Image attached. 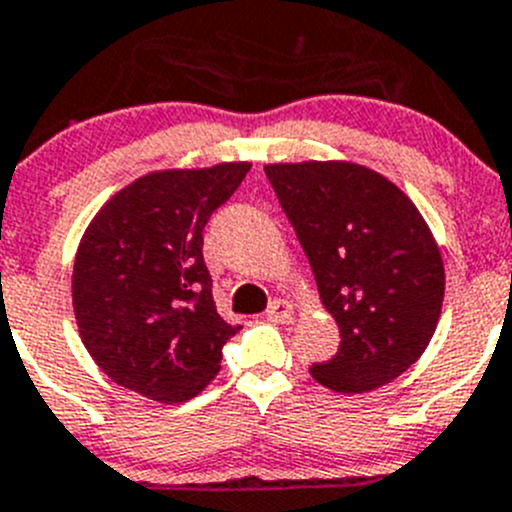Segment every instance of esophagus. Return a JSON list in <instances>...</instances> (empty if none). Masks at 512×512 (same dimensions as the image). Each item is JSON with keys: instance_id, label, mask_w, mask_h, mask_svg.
Segmentation results:
<instances>
[{"instance_id": "34e87169", "label": "esophagus", "mask_w": 512, "mask_h": 512, "mask_svg": "<svg viewBox=\"0 0 512 512\" xmlns=\"http://www.w3.org/2000/svg\"><path fill=\"white\" fill-rule=\"evenodd\" d=\"M293 303L290 300H272L267 308V321L272 323H288L293 318Z\"/></svg>"}]
</instances>
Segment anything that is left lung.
Wrapping results in <instances>:
<instances>
[{
    "instance_id": "1",
    "label": "left lung",
    "mask_w": 512,
    "mask_h": 512,
    "mask_svg": "<svg viewBox=\"0 0 512 512\" xmlns=\"http://www.w3.org/2000/svg\"><path fill=\"white\" fill-rule=\"evenodd\" d=\"M265 174L313 267L338 353L310 376L364 394L417 364L437 328L444 265L412 199L353 161L267 164Z\"/></svg>"
}]
</instances>
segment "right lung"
<instances>
[{
  "instance_id": "obj_1",
  "label": "right lung",
  "mask_w": 512,
  "mask_h": 512,
  "mask_svg": "<svg viewBox=\"0 0 512 512\" xmlns=\"http://www.w3.org/2000/svg\"><path fill=\"white\" fill-rule=\"evenodd\" d=\"M250 161L161 169L116 191L85 229L73 265V310L95 364L161 404L197 396L240 331L212 298L204 224Z\"/></svg>"
}]
</instances>
